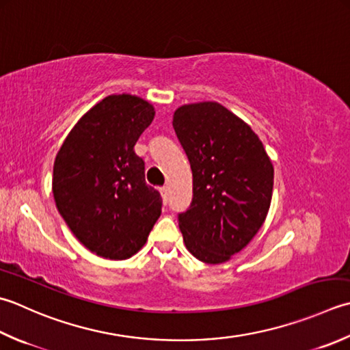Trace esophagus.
I'll use <instances>...</instances> for the list:
<instances>
[{
  "label": "esophagus",
  "mask_w": 350,
  "mask_h": 350,
  "mask_svg": "<svg viewBox=\"0 0 350 350\" xmlns=\"http://www.w3.org/2000/svg\"><path fill=\"white\" fill-rule=\"evenodd\" d=\"M159 191H161V196H162V198H163V202L167 203V200H168V193H170V188H168V187H162Z\"/></svg>",
  "instance_id": "34e87169"
}]
</instances>
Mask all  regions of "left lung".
Returning <instances> with one entry per match:
<instances>
[{
	"instance_id": "obj_1",
	"label": "left lung",
	"mask_w": 350,
	"mask_h": 350,
	"mask_svg": "<svg viewBox=\"0 0 350 350\" xmlns=\"http://www.w3.org/2000/svg\"><path fill=\"white\" fill-rule=\"evenodd\" d=\"M173 127L193 170V202L179 215L185 245L202 262L229 261L269 214L271 159L247 122L217 101L177 107Z\"/></svg>"
}]
</instances>
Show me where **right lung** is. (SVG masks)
Returning a JSON list of instances; mask_svg holds the SVG:
<instances>
[{
  "instance_id": "add662e5",
  "label": "right lung",
  "mask_w": 350,
  "mask_h": 350,
  "mask_svg": "<svg viewBox=\"0 0 350 350\" xmlns=\"http://www.w3.org/2000/svg\"><path fill=\"white\" fill-rule=\"evenodd\" d=\"M154 113L138 95H107L75 122L56 154V208L75 238L101 258L121 261L138 253L162 212L159 191L146 183L133 150Z\"/></svg>"
}]
</instances>
